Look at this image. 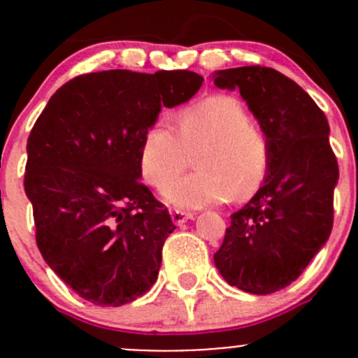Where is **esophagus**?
Masks as SVG:
<instances>
[{
    "label": "esophagus",
    "instance_id": "esophagus-1",
    "mask_svg": "<svg viewBox=\"0 0 358 358\" xmlns=\"http://www.w3.org/2000/svg\"><path fill=\"white\" fill-rule=\"evenodd\" d=\"M194 218V213H187V211H178V209H175V211L171 213V220L175 225H183V223L187 222V220Z\"/></svg>",
    "mask_w": 358,
    "mask_h": 358
}]
</instances>
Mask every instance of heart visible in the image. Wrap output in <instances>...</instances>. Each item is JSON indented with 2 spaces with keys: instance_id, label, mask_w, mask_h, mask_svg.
I'll list each match as a JSON object with an SVG mask.
<instances>
[{
  "instance_id": "1",
  "label": "heart",
  "mask_w": 358,
  "mask_h": 358,
  "mask_svg": "<svg viewBox=\"0 0 358 358\" xmlns=\"http://www.w3.org/2000/svg\"><path fill=\"white\" fill-rule=\"evenodd\" d=\"M178 133L166 121L145 131L140 169L150 185L162 187L181 171L187 153L200 152L196 176L169 181L162 197L182 209H201L229 199L246 201L265 183L270 143L249 124L243 103L229 95H213L176 115Z\"/></svg>"
}]
</instances>
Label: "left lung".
I'll list each match as a JSON object with an SVG mask.
<instances>
[{
  "label": "left lung",
  "mask_w": 358,
  "mask_h": 358,
  "mask_svg": "<svg viewBox=\"0 0 358 358\" xmlns=\"http://www.w3.org/2000/svg\"><path fill=\"white\" fill-rule=\"evenodd\" d=\"M213 81L241 93L270 143L265 183L230 216L215 265L230 286L270 294L301 275L333 230L339 169L329 122L312 96L275 69H225Z\"/></svg>",
  "instance_id": "1"
}]
</instances>
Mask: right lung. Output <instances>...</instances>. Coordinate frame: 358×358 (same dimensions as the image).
I'll list each match as a JSON object with an SVG mask.
<instances>
[{"mask_svg": "<svg viewBox=\"0 0 358 358\" xmlns=\"http://www.w3.org/2000/svg\"><path fill=\"white\" fill-rule=\"evenodd\" d=\"M202 81L190 71L83 74L36 121L24 178L36 243L81 298L121 306L156 282L175 225L140 183V147L162 107L189 102Z\"/></svg>", "mask_w": 358, "mask_h": 358, "instance_id": "1", "label": "right lung"}]
</instances>
